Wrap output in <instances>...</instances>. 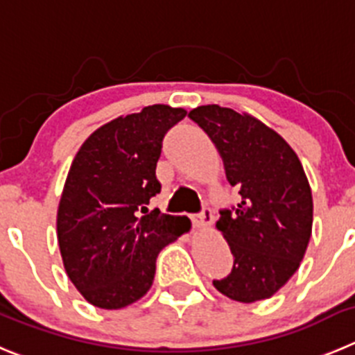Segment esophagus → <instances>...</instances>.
<instances>
[{"label":"esophagus","mask_w":355,"mask_h":355,"mask_svg":"<svg viewBox=\"0 0 355 355\" xmlns=\"http://www.w3.org/2000/svg\"><path fill=\"white\" fill-rule=\"evenodd\" d=\"M193 224L200 230H205V227H210L214 224V215H211L210 208H203L200 214L193 215Z\"/></svg>","instance_id":"1"}]
</instances>
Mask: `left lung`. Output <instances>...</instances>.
<instances>
[{
  "label": "left lung",
  "instance_id": "1",
  "mask_svg": "<svg viewBox=\"0 0 355 355\" xmlns=\"http://www.w3.org/2000/svg\"><path fill=\"white\" fill-rule=\"evenodd\" d=\"M224 162L241 201L223 210L217 227L234 264L218 293L240 303L268 300L296 273L312 236V189L291 145L259 119L218 105L189 112Z\"/></svg>",
  "mask_w": 355,
  "mask_h": 355
}]
</instances>
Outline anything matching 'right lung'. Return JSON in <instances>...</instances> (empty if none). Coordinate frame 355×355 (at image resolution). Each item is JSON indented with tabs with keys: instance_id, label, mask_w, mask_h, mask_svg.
I'll return each mask as SVG.
<instances>
[{
	"instance_id": "right-lung-1",
	"label": "right lung",
	"mask_w": 355,
	"mask_h": 355,
	"mask_svg": "<svg viewBox=\"0 0 355 355\" xmlns=\"http://www.w3.org/2000/svg\"><path fill=\"white\" fill-rule=\"evenodd\" d=\"M184 108L150 105L103 124L69 166L58 208V241L71 284L91 304L119 310L152 287L155 259L191 230L187 217L148 211L161 193V141Z\"/></svg>"
}]
</instances>
